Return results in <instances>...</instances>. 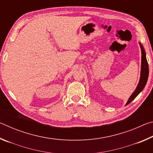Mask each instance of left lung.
<instances>
[{"instance_id": "1", "label": "left lung", "mask_w": 153, "mask_h": 153, "mask_svg": "<svg viewBox=\"0 0 153 153\" xmlns=\"http://www.w3.org/2000/svg\"><path fill=\"white\" fill-rule=\"evenodd\" d=\"M140 45L141 51H142V65H141L140 79L139 84L138 85V86H137L136 90L134 92L133 94L131 95V97H129L126 105H128L129 103H130L132 100H134V98H135L139 94V93L144 89L145 85H146L147 82V80H148L149 73V64L146 60V54H145L144 48L142 47V46L140 43Z\"/></svg>"}]
</instances>
